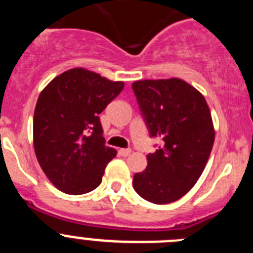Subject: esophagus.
Returning a JSON list of instances; mask_svg holds the SVG:
<instances>
[{
    "label": "esophagus",
    "mask_w": 253,
    "mask_h": 253,
    "mask_svg": "<svg viewBox=\"0 0 253 253\" xmlns=\"http://www.w3.org/2000/svg\"><path fill=\"white\" fill-rule=\"evenodd\" d=\"M131 153V151L129 148H122L119 149V154L120 156H123V157H128L129 154Z\"/></svg>",
    "instance_id": "34e87169"
}]
</instances>
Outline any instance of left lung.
Instances as JSON below:
<instances>
[{
    "label": "left lung",
    "instance_id": "8db88e82",
    "mask_svg": "<svg viewBox=\"0 0 253 253\" xmlns=\"http://www.w3.org/2000/svg\"><path fill=\"white\" fill-rule=\"evenodd\" d=\"M151 137L160 149L147 156L148 166L134 175V190L153 204L181 199L202 176L215 130L204 96L180 78L142 80L131 84Z\"/></svg>",
    "mask_w": 253,
    "mask_h": 253
}]
</instances>
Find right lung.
I'll list each match as a JSON object with an SVG mask.
<instances>
[{
	"instance_id": "obj_1",
	"label": "right lung",
	"mask_w": 253,
	"mask_h": 253,
	"mask_svg": "<svg viewBox=\"0 0 253 253\" xmlns=\"http://www.w3.org/2000/svg\"><path fill=\"white\" fill-rule=\"evenodd\" d=\"M124 88L84 68L60 73L39 95L34 111V151L51 184L69 195L92 191L116 156L105 146L99 114Z\"/></svg>"
}]
</instances>
